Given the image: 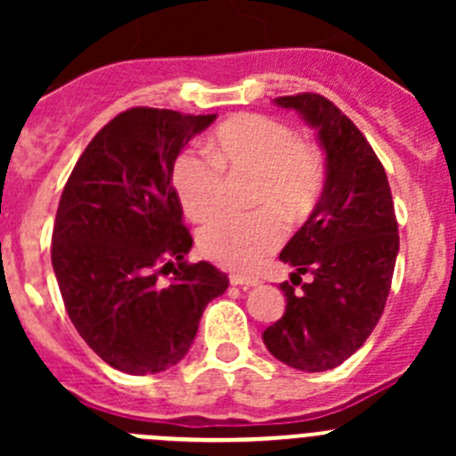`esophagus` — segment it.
<instances>
[{"label": "esophagus", "instance_id": "esophagus-1", "mask_svg": "<svg viewBox=\"0 0 456 456\" xmlns=\"http://www.w3.org/2000/svg\"><path fill=\"white\" fill-rule=\"evenodd\" d=\"M229 282H232L233 287L251 289V287H257V284H260V280H257V278H251V275H238V273H233L232 278H229Z\"/></svg>", "mask_w": 456, "mask_h": 456}]
</instances>
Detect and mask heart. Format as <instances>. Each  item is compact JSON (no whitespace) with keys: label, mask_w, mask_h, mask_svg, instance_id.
Returning a JSON list of instances; mask_svg holds the SVG:
<instances>
[{"label":"heart","mask_w":456,"mask_h":456,"mask_svg":"<svg viewBox=\"0 0 456 456\" xmlns=\"http://www.w3.org/2000/svg\"><path fill=\"white\" fill-rule=\"evenodd\" d=\"M207 156L194 150L178 154L172 185L191 220L211 218L223 205L224 175L254 172V202L265 205L249 214L227 211L199 232L205 257L233 271H256L284 238V214L297 218L315 205L322 191V160L297 141L284 123L265 114H236L220 123L205 142Z\"/></svg>","instance_id":"1"}]
</instances>
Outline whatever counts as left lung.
<instances>
[{
    "label": "left lung",
    "instance_id": "1",
    "mask_svg": "<svg viewBox=\"0 0 456 456\" xmlns=\"http://www.w3.org/2000/svg\"><path fill=\"white\" fill-rule=\"evenodd\" d=\"M273 103L317 132L326 181L314 214L280 254L296 273L280 284L287 309L262 339L282 364L322 372L348 360L384 314L399 254L393 194L384 165L338 105L314 92ZM305 273L314 280L296 289Z\"/></svg>",
    "mask_w": 456,
    "mask_h": 456
}]
</instances>
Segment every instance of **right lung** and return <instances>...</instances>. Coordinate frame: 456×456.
<instances>
[{"instance_id": "add662e5", "label": "right lung", "mask_w": 456, "mask_h": 456, "mask_svg": "<svg viewBox=\"0 0 456 456\" xmlns=\"http://www.w3.org/2000/svg\"><path fill=\"white\" fill-rule=\"evenodd\" d=\"M216 114L132 108L77 160L53 229V269L72 324L112 369L151 375L190 351L205 306L229 278L190 265L174 160ZM173 271L169 285L158 273Z\"/></svg>"}]
</instances>
